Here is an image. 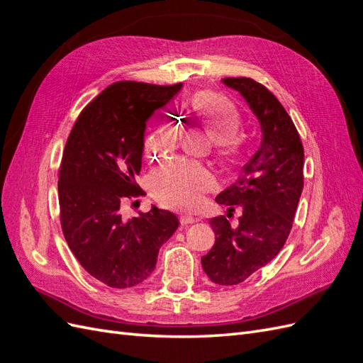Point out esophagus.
I'll use <instances>...</instances> for the list:
<instances>
[{"label":"esophagus","mask_w":363,"mask_h":363,"mask_svg":"<svg viewBox=\"0 0 363 363\" xmlns=\"http://www.w3.org/2000/svg\"><path fill=\"white\" fill-rule=\"evenodd\" d=\"M196 221V218L191 216V215H182L180 216V223L182 225H189V224H194Z\"/></svg>","instance_id":"obj_1"}]
</instances>
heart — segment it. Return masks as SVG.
Segmentation results:
<instances>
[{"label": "heart", "instance_id": "obj_1", "mask_svg": "<svg viewBox=\"0 0 363 363\" xmlns=\"http://www.w3.org/2000/svg\"><path fill=\"white\" fill-rule=\"evenodd\" d=\"M192 112L211 136L219 142V152L230 155L235 138L242 125V118L235 104L223 95L203 91L192 98ZM179 139V128L171 123L160 124L144 142V155L148 160L171 151ZM216 188L213 174L199 163L174 159L160 164L150 175V189L156 199L168 207L191 211L199 207L203 196Z\"/></svg>", "mask_w": 363, "mask_h": 363}]
</instances>
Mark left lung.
Here are the masks:
<instances>
[{
	"label": "left lung",
	"instance_id": "1",
	"mask_svg": "<svg viewBox=\"0 0 363 363\" xmlns=\"http://www.w3.org/2000/svg\"><path fill=\"white\" fill-rule=\"evenodd\" d=\"M224 84L245 98L259 118L262 144L238 180L216 196L230 211L243 212L232 226L226 216L212 218L215 245L201 257L213 283H242L279 255L291 233L303 192L304 150L298 131L276 95L248 77H227Z\"/></svg>",
	"mask_w": 363,
	"mask_h": 363
}]
</instances>
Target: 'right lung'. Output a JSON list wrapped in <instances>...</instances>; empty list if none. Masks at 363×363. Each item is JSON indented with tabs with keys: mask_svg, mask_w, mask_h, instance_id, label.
Returning a JSON list of instances; mask_svg holds the SVG:
<instances>
[{
	"mask_svg": "<svg viewBox=\"0 0 363 363\" xmlns=\"http://www.w3.org/2000/svg\"><path fill=\"white\" fill-rule=\"evenodd\" d=\"M182 89L116 82L87 104L68 136L59 168L60 224L80 265L111 288L125 289L147 280L162 244L179 218L152 206L125 219L121 204L142 194V167L148 118Z\"/></svg>",
	"mask_w": 363,
	"mask_h": 363,
	"instance_id": "right-lung-1",
	"label": "right lung"
}]
</instances>
